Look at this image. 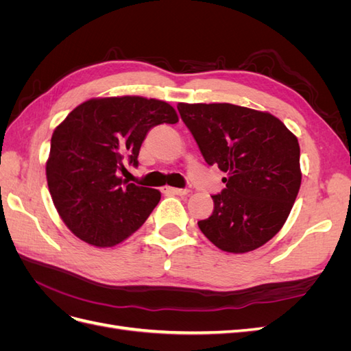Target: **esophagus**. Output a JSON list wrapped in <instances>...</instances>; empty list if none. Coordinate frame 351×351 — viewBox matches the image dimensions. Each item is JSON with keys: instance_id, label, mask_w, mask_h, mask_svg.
<instances>
[{"instance_id": "1", "label": "esophagus", "mask_w": 351, "mask_h": 351, "mask_svg": "<svg viewBox=\"0 0 351 351\" xmlns=\"http://www.w3.org/2000/svg\"><path fill=\"white\" fill-rule=\"evenodd\" d=\"M162 192L164 193H171V195H178V196L189 195V190L187 189H176V187H169V186L162 187Z\"/></svg>"}]
</instances>
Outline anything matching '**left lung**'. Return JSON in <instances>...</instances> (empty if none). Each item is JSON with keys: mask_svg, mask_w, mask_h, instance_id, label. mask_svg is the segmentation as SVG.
I'll use <instances>...</instances> for the list:
<instances>
[{"mask_svg": "<svg viewBox=\"0 0 351 351\" xmlns=\"http://www.w3.org/2000/svg\"><path fill=\"white\" fill-rule=\"evenodd\" d=\"M209 165L227 174L212 196L214 210L197 222L221 250L246 253L282 228L302 184L300 146L269 112L232 104L177 105Z\"/></svg>", "mask_w": 351, "mask_h": 351, "instance_id": "obj_1", "label": "left lung"}]
</instances>
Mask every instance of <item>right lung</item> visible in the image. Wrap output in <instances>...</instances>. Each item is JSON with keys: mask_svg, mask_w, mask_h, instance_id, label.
Listing matches in <instances>:
<instances>
[{"mask_svg": "<svg viewBox=\"0 0 351 351\" xmlns=\"http://www.w3.org/2000/svg\"><path fill=\"white\" fill-rule=\"evenodd\" d=\"M168 102L143 97L92 98L74 108L51 137L47 182L61 219L74 236L112 247L139 230L161 199L155 189L119 177L137 167L152 127L176 124Z\"/></svg>", "mask_w": 351, "mask_h": 351, "instance_id": "1", "label": "right lung"}]
</instances>
